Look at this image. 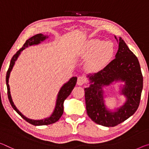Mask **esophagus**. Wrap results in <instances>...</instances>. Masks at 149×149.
Masks as SVG:
<instances>
[{"instance_id": "34e87169", "label": "esophagus", "mask_w": 149, "mask_h": 149, "mask_svg": "<svg viewBox=\"0 0 149 149\" xmlns=\"http://www.w3.org/2000/svg\"><path fill=\"white\" fill-rule=\"evenodd\" d=\"M85 82H86V78L84 76H79L77 77V84L78 86H82V85L85 84Z\"/></svg>"}]
</instances>
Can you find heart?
Here are the masks:
<instances>
[{
	"instance_id": "b5f03b06",
	"label": "heart",
	"mask_w": 149,
	"mask_h": 149,
	"mask_svg": "<svg viewBox=\"0 0 149 149\" xmlns=\"http://www.w3.org/2000/svg\"><path fill=\"white\" fill-rule=\"evenodd\" d=\"M114 53V45L111 42L93 39L86 44L82 56L84 58L90 57L87 60L89 70L97 71L109 62Z\"/></svg>"
}]
</instances>
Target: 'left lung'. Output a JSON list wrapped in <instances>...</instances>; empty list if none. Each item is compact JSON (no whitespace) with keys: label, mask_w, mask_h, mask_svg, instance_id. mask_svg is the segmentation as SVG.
I'll return each instance as SVG.
<instances>
[{"label":"left lung","mask_w":149,"mask_h":149,"mask_svg":"<svg viewBox=\"0 0 149 149\" xmlns=\"http://www.w3.org/2000/svg\"><path fill=\"white\" fill-rule=\"evenodd\" d=\"M117 40L119 49L113 60L97 73L87 75L91 85L84 89L86 110L95 123L105 127H115L132 116L139 106L143 87V77L136 56L130 50L121 37ZM125 81L122 92L126 96L125 104L111 112L105 107L102 87L113 81Z\"/></svg>","instance_id":"1"}]
</instances>
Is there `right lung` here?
<instances>
[{
	"instance_id": "1",
	"label": "right lung",
	"mask_w": 149,
	"mask_h": 149,
	"mask_svg": "<svg viewBox=\"0 0 149 149\" xmlns=\"http://www.w3.org/2000/svg\"><path fill=\"white\" fill-rule=\"evenodd\" d=\"M48 36H44V35L42 34H38L35 35V36H32L27 40L24 44L23 46L17 52H16L15 55L13 56V57L12 58L10 65H9L8 70L7 71L6 73V86H7V93H8V97L9 101H10V105L12 107L15 109L18 115H20L25 121H26L29 123L35 126H40V125H50L54 123L57 122L60 118L62 117L63 112V101L68 97V96L70 95L71 92L73 90V89L74 88L77 82V77H73L71 78L67 83L65 84L62 87V88L60 89V91H59L57 100H56V104L55 107V109H54L52 114L51 115V116H49L48 118H46L42 120H32L28 119L25 116L21 113L18 110V109L16 107V106L14 104L13 100H12L11 95H10V87L8 85V79L10 77V72L13 69L14 65H15V62L17 60L18 56H19L20 54L23 49H24L26 48L32 46V45H36L40 43V42L44 41V40H46Z\"/></svg>"
}]
</instances>
